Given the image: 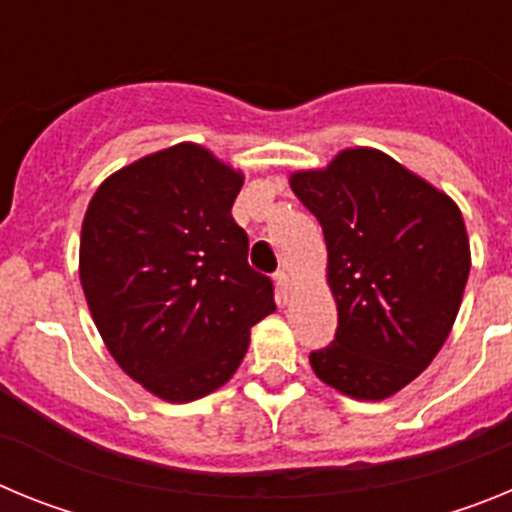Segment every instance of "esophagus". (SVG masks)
Listing matches in <instances>:
<instances>
[{"label": "esophagus", "mask_w": 512, "mask_h": 512, "mask_svg": "<svg viewBox=\"0 0 512 512\" xmlns=\"http://www.w3.org/2000/svg\"><path fill=\"white\" fill-rule=\"evenodd\" d=\"M274 282H277V292H279V297H282V300H287L289 295H292V277H289L287 271H277V274H274Z\"/></svg>", "instance_id": "1"}]
</instances>
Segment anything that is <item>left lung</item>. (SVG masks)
Instances as JSON below:
<instances>
[{"instance_id": "left-lung-1", "label": "left lung", "mask_w": 512, "mask_h": 512, "mask_svg": "<svg viewBox=\"0 0 512 512\" xmlns=\"http://www.w3.org/2000/svg\"><path fill=\"white\" fill-rule=\"evenodd\" d=\"M292 192L318 217L338 305L312 372L356 400H384L436 359L469 277V238L451 197L374 148H348Z\"/></svg>"}]
</instances>
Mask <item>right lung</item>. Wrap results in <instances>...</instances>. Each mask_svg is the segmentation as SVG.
<instances>
[{
	"label": "right lung",
	"mask_w": 512,
	"mask_h": 512,
	"mask_svg": "<svg viewBox=\"0 0 512 512\" xmlns=\"http://www.w3.org/2000/svg\"><path fill=\"white\" fill-rule=\"evenodd\" d=\"M241 171L179 143L115 171L81 225L79 277L112 359L166 402L223 387L251 328L274 312V284L248 266L230 215Z\"/></svg>",
	"instance_id": "1"
}]
</instances>
